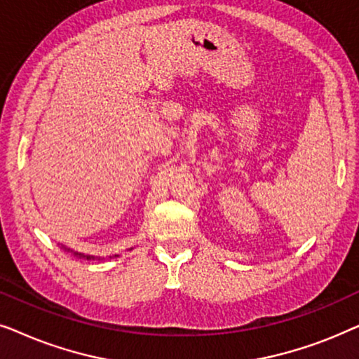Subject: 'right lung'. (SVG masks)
<instances>
[{"instance_id": "1", "label": "right lung", "mask_w": 359, "mask_h": 359, "mask_svg": "<svg viewBox=\"0 0 359 359\" xmlns=\"http://www.w3.org/2000/svg\"><path fill=\"white\" fill-rule=\"evenodd\" d=\"M65 252H70V250L65 248ZM75 257L78 258H86V259H100V258H95V257H88V255H83V253H76V252H72ZM114 257H119V255H114Z\"/></svg>"}]
</instances>
